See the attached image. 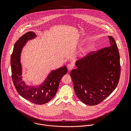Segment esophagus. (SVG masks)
I'll return each mask as SVG.
<instances>
[{"label": "esophagus", "mask_w": 131, "mask_h": 131, "mask_svg": "<svg viewBox=\"0 0 131 131\" xmlns=\"http://www.w3.org/2000/svg\"><path fill=\"white\" fill-rule=\"evenodd\" d=\"M73 68H74V66H73V65L72 64H70H70H68L67 65V68H68V70L69 71L72 70L73 69Z\"/></svg>", "instance_id": "esophagus-1"}]
</instances>
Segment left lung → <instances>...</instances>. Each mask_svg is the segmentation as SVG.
<instances>
[{"label": "left lung", "mask_w": 131, "mask_h": 131, "mask_svg": "<svg viewBox=\"0 0 131 131\" xmlns=\"http://www.w3.org/2000/svg\"><path fill=\"white\" fill-rule=\"evenodd\" d=\"M108 47L92 51L75 62L71 71L75 93L89 105L101 103L116 88L121 75L120 56L114 38L108 36Z\"/></svg>", "instance_id": "left-lung-1"}]
</instances>
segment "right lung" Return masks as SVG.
<instances>
[{
	"mask_svg": "<svg viewBox=\"0 0 131 131\" xmlns=\"http://www.w3.org/2000/svg\"><path fill=\"white\" fill-rule=\"evenodd\" d=\"M37 35L31 31L19 38L14 45L11 56L10 64L12 79L19 94L36 104L41 105L50 101L57 91L59 83L62 76L68 73L66 66L52 71L44 82L37 87L27 86L21 78V66L20 62L22 49L27 41L35 38Z\"/></svg>",
	"mask_w": 131,
	"mask_h": 131,
	"instance_id": "right-lung-1",
	"label": "right lung"
}]
</instances>
